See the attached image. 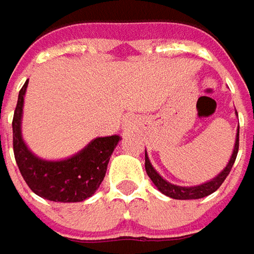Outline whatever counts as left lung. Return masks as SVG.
Masks as SVG:
<instances>
[{
	"mask_svg": "<svg viewBox=\"0 0 254 254\" xmlns=\"http://www.w3.org/2000/svg\"><path fill=\"white\" fill-rule=\"evenodd\" d=\"M238 114V112H236ZM238 150H239V127H238V132H236V139H235V146H233V152L231 154V159L226 164V167L223 169L218 176H215L214 179H211L209 181H205L199 186H191V187H183V186H176L171 184L170 181H167L166 179H163L162 176L157 173V170L152 166V163L149 160L147 152L144 150V169L147 176L150 177V180L153 181V184L157 187V190L167 195V197L174 198V199H198V198H204L209 194L215 192L218 188L221 187L225 179L228 177V174L231 173L232 166L236 160L238 156Z\"/></svg>",
	"mask_w": 254,
	"mask_h": 254,
	"instance_id": "left-lung-1",
	"label": "left lung"
}]
</instances>
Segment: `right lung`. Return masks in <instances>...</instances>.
Listing matches in <instances>:
<instances>
[{
	"mask_svg": "<svg viewBox=\"0 0 254 254\" xmlns=\"http://www.w3.org/2000/svg\"><path fill=\"white\" fill-rule=\"evenodd\" d=\"M28 81L18 95L12 121L13 154L23 180L39 197L55 202H81L94 195L105 177L119 135L95 137L80 152L60 160H46L32 152L22 137L23 98Z\"/></svg>",
	"mask_w": 254,
	"mask_h": 254,
	"instance_id": "right-lung-1",
	"label": "right lung"
}]
</instances>
